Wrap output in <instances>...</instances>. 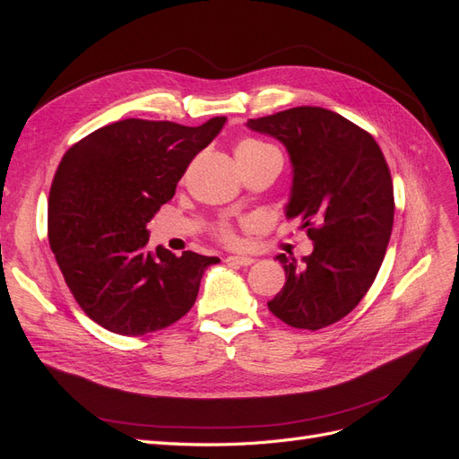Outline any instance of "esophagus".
Masks as SVG:
<instances>
[{
    "mask_svg": "<svg viewBox=\"0 0 459 459\" xmlns=\"http://www.w3.org/2000/svg\"><path fill=\"white\" fill-rule=\"evenodd\" d=\"M226 262L231 264V266H251L255 258H251V256H228Z\"/></svg>",
    "mask_w": 459,
    "mask_h": 459,
    "instance_id": "esophagus-1",
    "label": "esophagus"
}]
</instances>
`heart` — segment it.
<instances>
[{
    "label": "heart",
    "instance_id": "b5f03b06",
    "mask_svg": "<svg viewBox=\"0 0 459 459\" xmlns=\"http://www.w3.org/2000/svg\"><path fill=\"white\" fill-rule=\"evenodd\" d=\"M275 151L277 149L273 145L258 140V137H245V140H241L238 147H235V157H238V162L243 166L248 162H255L256 159ZM214 235L221 243H228V245H233L238 241V235H235V230L231 228V224H228V221H220V224H216Z\"/></svg>",
    "mask_w": 459,
    "mask_h": 459
}]
</instances>
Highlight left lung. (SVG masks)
<instances>
[{"mask_svg":"<svg viewBox=\"0 0 459 459\" xmlns=\"http://www.w3.org/2000/svg\"><path fill=\"white\" fill-rule=\"evenodd\" d=\"M280 140L293 162L287 218H299L314 251L297 264L280 255L287 281L270 302L283 324L317 331L351 314L369 290L394 221V189L373 135L322 107L251 118Z\"/></svg>","mask_w":459,"mask_h":459,"instance_id":"8db88e82","label":"left lung"}]
</instances>
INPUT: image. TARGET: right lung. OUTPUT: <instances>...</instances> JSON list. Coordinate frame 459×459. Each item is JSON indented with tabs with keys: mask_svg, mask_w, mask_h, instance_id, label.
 I'll return each mask as SVG.
<instances>
[{
	"mask_svg": "<svg viewBox=\"0 0 459 459\" xmlns=\"http://www.w3.org/2000/svg\"><path fill=\"white\" fill-rule=\"evenodd\" d=\"M126 118L82 137L55 172L49 247L78 307L101 327L137 337L184 317L216 256L149 248L147 221L174 197L199 151L224 126Z\"/></svg>",
	"mask_w": 459,
	"mask_h": 459,
	"instance_id": "obj_1",
	"label": "right lung"
}]
</instances>
